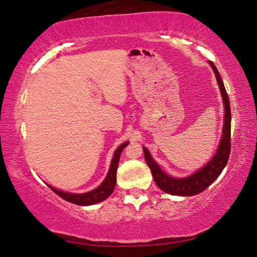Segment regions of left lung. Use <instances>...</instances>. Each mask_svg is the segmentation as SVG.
I'll return each instance as SVG.
<instances>
[{"label":"left lung","instance_id":"obj_1","mask_svg":"<svg viewBox=\"0 0 257 257\" xmlns=\"http://www.w3.org/2000/svg\"><path fill=\"white\" fill-rule=\"evenodd\" d=\"M210 64L213 70H214L217 84H219L221 90V95H222L223 98L225 111L222 138H221L219 149H217L215 155L213 156L210 162L205 167L202 168L201 170L194 173L193 176L182 178V179H177V178H172L165 175L161 170L159 165L156 164L155 161L152 159L150 152L145 147H143L146 163L151 169L155 184L158 185L160 189H162L168 194L179 195V196H194V195L202 193L203 190H205L220 176V173L222 172L224 167L228 163L230 151H231V137H230L231 136V110H230L229 97L223 85L222 78H221L219 71H217L216 67L212 61H210Z\"/></svg>","mask_w":257,"mask_h":257}]
</instances>
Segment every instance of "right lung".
<instances>
[{
  "label": "right lung",
  "mask_w": 257,
  "mask_h": 257,
  "mask_svg": "<svg viewBox=\"0 0 257 257\" xmlns=\"http://www.w3.org/2000/svg\"><path fill=\"white\" fill-rule=\"evenodd\" d=\"M127 145H128V142H125L116 149V151L114 152V155H113L112 162L110 165V170H108L105 180H104L102 182V185L97 187L96 189L85 194H69V193H64V191L55 189L54 187L50 186V188L53 190L56 195H59L61 198H63L64 201L76 204V205H82V206L93 205V204L104 201V199H106L108 196H110L113 189H114L115 181H116V170H118L120 155H121V152H122V150Z\"/></svg>",
  "instance_id": "obj_1"
}]
</instances>
